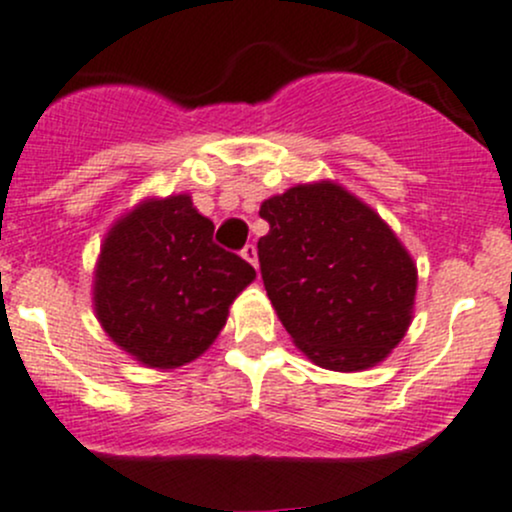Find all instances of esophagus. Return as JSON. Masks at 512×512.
<instances>
[{
	"label": "esophagus",
	"mask_w": 512,
	"mask_h": 512,
	"mask_svg": "<svg viewBox=\"0 0 512 512\" xmlns=\"http://www.w3.org/2000/svg\"><path fill=\"white\" fill-rule=\"evenodd\" d=\"M240 255L245 257V260L250 262V265L255 267V270H257V247H255V245H245V247H242Z\"/></svg>",
	"instance_id": "obj_1"
}]
</instances>
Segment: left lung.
<instances>
[{
    "mask_svg": "<svg viewBox=\"0 0 512 512\" xmlns=\"http://www.w3.org/2000/svg\"><path fill=\"white\" fill-rule=\"evenodd\" d=\"M260 272L299 351L326 370L378 365L410 328L417 267L390 225L333 181L267 198Z\"/></svg>",
    "mask_w": 512,
    "mask_h": 512,
    "instance_id": "left-lung-1",
    "label": "left lung"
}]
</instances>
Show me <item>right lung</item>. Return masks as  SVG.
<instances>
[{"label":"right lung","instance_id":"right-lung-1","mask_svg":"<svg viewBox=\"0 0 512 512\" xmlns=\"http://www.w3.org/2000/svg\"><path fill=\"white\" fill-rule=\"evenodd\" d=\"M215 225L191 196L147 198L122 215L100 247L95 316L147 368L191 363L218 338L255 270L213 242Z\"/></svg>","mask_w":512,"mask_h":512}]
</instances>
